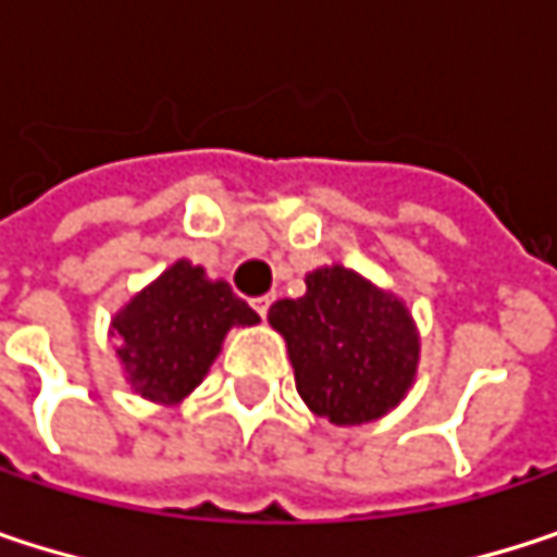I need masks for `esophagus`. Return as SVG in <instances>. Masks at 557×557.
<instances>
[{
	"instance_id": "1",
	"label": "esophagus",
	"mask_w": 557,
	"mask_h": 557,
	"mask_svg": "<svg viewBox=\"0 0 557 557\" xmlns=\"http://www.w3.org/2000/svg\"><path fill=\"white\" fill-rule=\"evenodd\" d=\"M271 302H274V296H258V299H251V306H255V312H258L261 319H268V309H271Z\"/></svg>"
}]
</instances>
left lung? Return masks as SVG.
Returning a JSON list of instances; mask_svg holds the SVG:
<instances>
[{
    "mask_svg": "<svg viewBox=\"0 0 557 557\" xmlns=\"http://www.w3.org/2000/svg\"><path fill=\"white\" fill-rule=\"evenodd\" d=\"M283 335L302 403L332 425H364L396 409L419 371V329L406 302L345 264L306 274L299 299L268 312Z\"/></svg>",
    "mask_w": 557,
    "mask_h": 557,
    "instance_id": "obj_1",
    "label": "left lung"
}]
</instances>
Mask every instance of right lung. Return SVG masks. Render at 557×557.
Wrapping results in <instances>:
<instances>
[{"instance_id": "obj_1", "label": "right lung", "mask_w": 557, "mask_h": 557, "mask_svg": "<svg viewBox=\"0 0 557 557\" xmlns=\"http://www.w3.org/2000/svg\"><path fill=\"white\" fill-rule=\"evenodd\" d=\"M258 312L225 280L180 258L138 289L109 322L115 358L138 396L176 406L202 384L235 325H258Z\"/></svg>"}]
</instances>
